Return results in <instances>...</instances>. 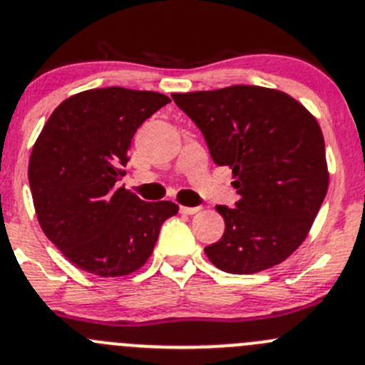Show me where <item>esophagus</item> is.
Wrapping results in <instances>:
<instances>
[{"label":"esophagus","instance_id":"34e87169","mask_svg":"<svg viewBox=\"0 0 365 365\" xmlns=\"http://www.w3.org/2000/svg\"><path fill=\"white\" fill-rule=\"evenodd\" d=\"M199 210H201L199 206H180V212L185 213V215H194V213H197Z\"/></svg>","mask_w":365,"mask_h":365}]
</instances>
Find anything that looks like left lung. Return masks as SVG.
I'll list each match as a JSON object with an SVG mask.
<instances>
[{"mask_svg":"<svg viewBox=\"0 0 365 365\" xmlns=\"http://www.w3.org/2000/svg\"><path fill=\"white\" fill-rule=\"evenodd\" d=\"M205 136L213 163L232 170L234 208L205 248L215 266L250 274L283 262L308 236L329 185L320 125L285 92L259 86L171 94Z\"/></svg>","mask_w":365,"mask_h":365,"instance_id":"1","label":"left lung"}]
</instances>
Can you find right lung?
<instances>
[{
	"mask_svg": "<svg viewBox=\"0 0 365 365\" xmlns=\"http://www.w3.org/2000/svg\"><path fill=\"white\" fill-rule=\"evenodd\" d=\"M170 98L122 87L91 89L61 103L29 159V187L45 236L78 269L124 276L152 255L178 206L117 187L134 133Z\"/></svg>",
	"mask_w": 365,
	"mask_h": 365,
	"instance_id": "obj_1",
	"label": "right lung"
}]
</instances>
